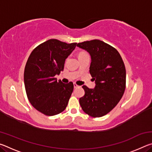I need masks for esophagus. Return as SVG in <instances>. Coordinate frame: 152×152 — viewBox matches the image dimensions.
I'll return each mask as SVG.
<instances>
[{"instance_id":"1","label":"esophagus","mask_w":152,"mask_h":152,"mask_svg":"<svg viewBox=\"0 0 152 152\" xmlns=\"http://www.w3.org/2000/svg\"><path fill=\"white\" fill-rule=\"evenodd\" d=\"M74 88H79V87H80V86H78V84H76V83H74Z\"/></svg>"}]
</instances>
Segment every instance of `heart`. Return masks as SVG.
<instances>
[{"instance_id": "b5f03b06", "label": "heart", "mask_w": 152, "mask_h": 152, "mask_svg": "<svg viewBox=\"0 0 152 152\" xmlns=\"http://www.w3.org/2000/svg\"><path fill=\"white\" fill-rule=\"evenodd\" d=\"M85 55H88V54L86 52H85V51H81V52L79 53V57H80V56H85Z\"/></svg>"}]
</instances>
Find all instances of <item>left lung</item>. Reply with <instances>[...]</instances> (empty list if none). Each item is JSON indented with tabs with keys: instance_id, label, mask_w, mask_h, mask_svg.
I'll return each mask as SVG.
<instances>
[{
	"instance_id": "obj_1",
	"label": "left lung",
	"mask_w": 152,
	"mask_h": 152,
	"mask_svg": "<svg viewBox=\"0 0 152 152\" xmlns=\"http://www.w3.org/2000/svg\"><path fill=\"white\" fill-rule=\"evenodd\" d=\"M77 46L91 56L90 74L96 86L82 88L85 94L79 100L84 112L101 117L114 109L121 99L126 86V70L121 56L115 48L101 40L78 43Z\"/></svg>"
}]
</instances>
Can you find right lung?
I'll return each instance as SVG.
<instances>
[{"label":"right lung","mask_w":152,"mask_h":152,"mask_svg":"<svg viewBox=\"0 0 152 152\" xmlns=\"http://www.w3.org/2000/svg\"><path fill=\"white\" fill-rule=\"evenodd\" d=\"M76 44L49 39L37 46L28 58L24 71L27 96L32 106L47 116L63 112L68 105L74 84L57 81L55 76L64 70Z\"/></svg>","instance_id":"right-lung-1"}]
</instances>
